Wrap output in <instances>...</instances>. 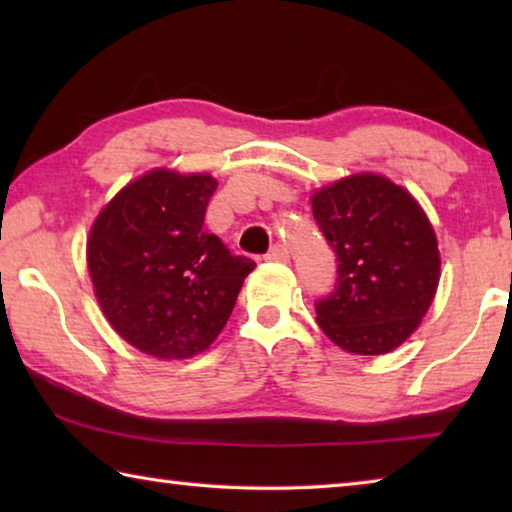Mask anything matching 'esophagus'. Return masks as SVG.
I'll list each match as a JSON object with an SVG mask.
<instances>
[{
    "mask_svg": "<svg viewBox=\"0 0 512 512\" xmlns=\"http://www.w3.org/2000/svg\"><path fill=\"white\" fill-rule=\"evenodd\" d=\"M266 259H268V262H289V250L277 244V246H273L271 250H268Z\"/></svg>",
    "mask_w": 512,
    "mask_h": 512,
    "instance_id": "1",
    "label": "esophagus"
}]
</instances>
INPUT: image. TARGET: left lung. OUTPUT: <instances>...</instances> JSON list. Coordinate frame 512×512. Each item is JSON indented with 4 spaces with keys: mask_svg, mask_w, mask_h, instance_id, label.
Listing matches in <instances>:
<instances>
[{
    "mask_svg": "<svg viewBox=\"0 0 512 512\" xmlns=\"http://www.w3.org/2000/svg\"><path fill=\"white\" fill-rule=\"evenodd\" d=\"M311 210L334 248L336 289L316 323L350 354L377 357L411 339L440 282V250L409 189L361 171L311 192Z\"/></svg>",
    "mask_w": 512,
    "mask_h": 512,
    "instance_id": "8db88e82",
    "label": "left lung"
}]
</instances>
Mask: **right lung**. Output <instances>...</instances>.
Wrapping results in <instances>:
<instances>
[{
    "instance_id": "1",
    "label": "right lung",
    "mask_w": 512,
    "mask_h": 512,
    "mask_svg": "<svg viewBox=\"0 0 512 512\" xmlns=\"http://www.w3.org/2000/svg\"><path fill=\"white\" fill-rule=\"evenodd\" d=\"M216 187L210 173L151 169L121 187L90 228L85 259L103 316L160 361L210 348L255 268L203 232Z\"/></svg>"
}]
</instances>
